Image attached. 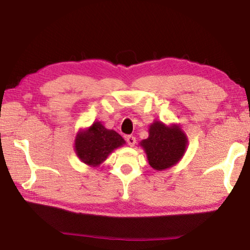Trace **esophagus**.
Instances as JSON below:
<instances>
[{"instance_id": "1", "label": "esophagus", "mask_w": 250, "mask_h": 250, "mask_svg": "<svg viewBox=\"0 0 250 250\" xmlns=\"http://www.w3.org/2000/svg\"><path fill=\"white\" fill-rule=\"evenodd\" d=\"M125 140L130 146H133L135 145V138L132 137V135H128V137L125 138Z\"/></svg>"}]
</instances>
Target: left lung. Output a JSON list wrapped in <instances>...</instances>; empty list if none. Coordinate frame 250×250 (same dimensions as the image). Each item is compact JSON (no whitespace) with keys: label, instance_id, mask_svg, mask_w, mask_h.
Listing matches in <instances>:
<instances>
[{"label":"left lung","instance_id":"left-lung-1","mask_svg":"<svg viewBox=\"0 0 250 250\" xmlns=\"http://www.w3.org/2000/svg\"><path fill=\"white\" fill-rule=\"evenodd\" d=\"M188 142V137L180 125H166L154 120L150 125L149 137L139 145L145 150L150 167L156 171H164L180 162Z\"/></svg>","mask_w":250,"mask_h":250}]
</instances>
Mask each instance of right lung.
I'll return each instance as SVG.
<instances>
[{"instance_id":"right-lung-1","label":"right lung","mask_w":250,"mask_h":250,"mask_svg":"<svg viewBox=\"0 0 250 250\" xmlns=\"http://www.w3.org/2000/svg\"><path fill=\"white\" fill-rule=\"evenodd\" d=\"M125 145V139L115 130L107 129L95 121L86 129H80L75 138L74 150L78 159L90 167H99L113 150Z\"/></svg>"}]
</instances>
